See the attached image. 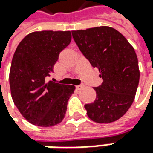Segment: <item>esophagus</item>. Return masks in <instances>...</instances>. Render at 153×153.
Wrapping results in <instances>:
<instances>
[{
  "label": "esophagus",
  "mask_w": 153,
  "mask_h": 153,
  "mask_svg": "<svg viewBox=\"0 0 153 153\" xmlns=\"http://www.w3.org/2000/svg\"><path fill=\"white\" fill-rule=\"evenodd\" d=\"M84 87H85V85H77L76 89H77V90H79H79L83 89Z\"/></svg>",
  "instance_id": "obj_1"
}]
</instances>
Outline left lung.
Returning a JSON list of instances; mask_svg holds the SVG:
<instances>
[{
  "label": "left lung",
  "instance_id": "left-lung-1",
  "mask_svg": "<svg viewBox=\"0 0 153 153\" xmlns=\"http://www.w3.org/2000/svg\"><path fill=\"white\" fill-rule=\"evenodd\" d=\"M72 34L82 54L93 68H97L103 79L94 88V102L85 105L88 117L100 124L118 120L132 105L139 84L134 49L123 34L108 26L74 30Z\"/></svg>",
  "mask_w": 153,
  "mask_h": 153
}]
</instances>
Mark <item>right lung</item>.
I'll list each match as a JSON object with an SVG mask.
<instances>
[{
  "instance_id": "right-lung-1",
  "label": "right lung",
  "mask_w": 153,
  "mask_h": 153,
  "mask_svg": "<svg viewBox=\"0 0 153 153\" xmlns=\"http://www.w3.org/2000/svg\"><path fill=\"white\" fill-rule=\"evenodd\" d=\"M70 31L30 33L15 51L9 82L15 106L30 124L50 127L62 121L74 85L46 82L62 51L71 41Z\"/></svg>"
}]
</instances>
